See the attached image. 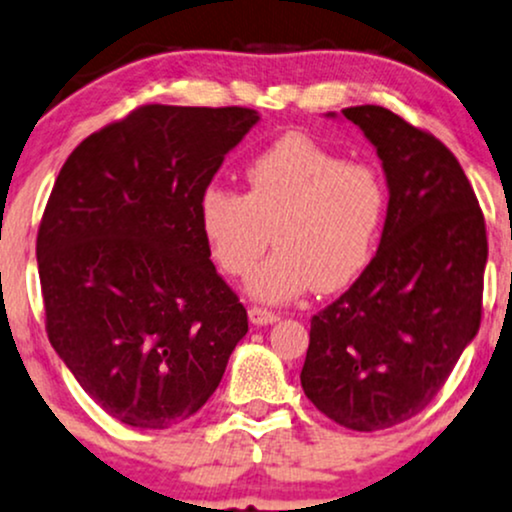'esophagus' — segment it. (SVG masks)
I'll list each match as a JSON object with an SVG mask.
<instances>
[{"instance_id":"obj_1","label":"esophagus","mask_w":512,"mask_h":512,"mask_svg":"<svg viewBox=\"0 0 512 512\" xmlns=\"http://www.w3.org/2000/svg\"><path fill=\"white\" fill-rule=\"evenodd\" d=\"M249 320L254 325H273V323H277V320H280V315L277 313H273V311H266V308H258V306H254V308H249Z\"/></svg>"}]
</instances>
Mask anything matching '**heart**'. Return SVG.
I'll list each match as a JSON object with an SVG mask.
<instances>
[{"instance_id": "1", "label": "heart", "mask_w": 512, "mask_h": 512, "mask_svg": "<svg viewBox=\"0 0 512 512\" xmlns=\"http://www.w3.org/2000/svg\"><path fill=\"white\" fill-rule=\"evenodd\" d=\"M387 204L380 170L289 132L246 166V194L208 185L197 216L208 256L232 277L256 266L273 232L277 251L246 292L287 304L313 287L332 294L356 282L380 244Z\"/></svg>"}]
</instances>
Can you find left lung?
I'll list each match as a JSON object with an SVG mask.
<instances>
[{"label": "left lung", "instance_id": "8db88e82", "mask_svg": "<svg viewBox=\"0 0 512 512\" xmlns=\"http://www.w3.org/2000/svg\"><path fill=\"white\" fill-rule=\"evenodd\" d=\"M342 116L380 156L387 220L363 275L313 315L301 387L330 420L375 432L418 415L475 339L489 246L475 192L437 137L382 106Z\"/></svg>", "mask_w": 512, "mask_h": 512}]
</instances>
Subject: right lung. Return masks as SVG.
<instances>
[{
	"label": "right lung",
	"instance_id": "1",
	"mask_svg": "<svg viewBox=\"0 0 512 512\" xmlns=\"http://www.w3.org/2000/svg\"><path fill=\"white\" fill-rule=\"evenodd\" d=\"M258 121L242 106H140L80 142L54 182L37 232L49 342L123 425L192 418L249 330L197 206Z\"/></svg>",
	"mask_w": 512,
	"mask_h": 512
}]
</instances>
